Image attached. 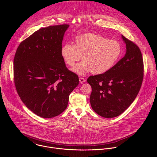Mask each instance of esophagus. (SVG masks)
Returning <instances> with one entry per match:
<instances>
[{
    "label": "esophagus",
    "mask_w": 157,
    "mask_h": 157,
    "mask_svg": "<svg viewBox=\"0 0 157 157\" xmlns=\"http://www.w3.org/2000/svg\"><path fill=\"white\" fill-rule=\"evenodd\" d=\"M86 79H84V78H82V77H80V78H79V82H80L81 84L84 83V82H86Z\"/></svg>",
    "instance_id": "obj_1"
}]
</instances>
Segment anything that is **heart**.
<instances>
[{
  "label": "heart",
  "instance_id": "obj_1",
  "mask_svg": "<svg viewBox=\"0 0 157 157\" xmlns=\"http://www.w3.org/2000/svg\"><path fill=\"white\" fill-rule=\"evenodd\" d=\"M122 50L119 42L101 35L87 33L77 36L75 44L66 43L61 49V56L66 64L73 66L83 56V60L71 70L85 75L92 72L101 75L109 71L119 60Z\"/></svg>",
  "mask_w": 157,
  "mask_h": 157
}]
</instances>
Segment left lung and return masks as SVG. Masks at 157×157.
<instances>
[{"instance_id": "8db88e82", "label": "left lung", "mask_w": 157, "mask_h": 157, "mask_svg": "<svg viewBox=\"0 0 157 157\" xmlns=\"http://www.w3.org/2000/svg\"><path fill=\"white\" fill-rule=\"evenodd\" d=\"M125 56L107 72L91 76L90 103L98 115L113 118L121 115L136 98L144 78V62L139 48L122 35Z\"/></svg>"}]
</instances>
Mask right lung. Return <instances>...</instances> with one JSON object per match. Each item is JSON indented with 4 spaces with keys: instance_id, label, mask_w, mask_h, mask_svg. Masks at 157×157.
I'll return each mask as SVG.
<instances>
[{
    "instance_id": "1",
    "label": "right lung",
    "mask_w": 157,
    "mask_h": 157,
    "mask_svg": "<svg viewBox=\"0 0 157 157\" xmlns=\"http://www.w3.org/2000/svg\"><path fill=\"white\" fill-rule=\"evenodd\" d=\"M69 25L42 28L21 41L13 59L17 93L28 109L45 119L66 109L69 96L79 84L61 56L62 41Z\"/></svg>"
}]
</instances>
